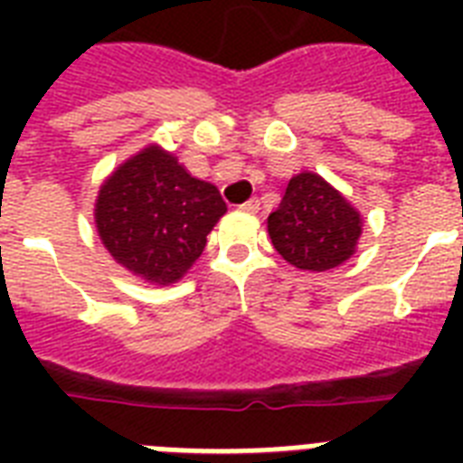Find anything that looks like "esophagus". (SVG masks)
Here are the masks:
<instances>
[{"label":"esophagus","mask_w":463,"mask_h":463,"mask_svg":"<svg viewBox=\"0 0 463 463\" xmlns=\"http://www.w3.org/2000/svg\"><path fill=\"white\" fill-rule=\"evenodd\" d=\"M240 211H245V213H257V211H260V199H250V202L240 203Z\"/></svg>","instance_id":"obj_1"}]
</instances>
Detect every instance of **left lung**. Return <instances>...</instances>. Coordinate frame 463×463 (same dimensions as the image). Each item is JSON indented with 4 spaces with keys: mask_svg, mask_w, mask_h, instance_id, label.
Listing matches in <instances>:
<instances>
[{
    "mask_svg": "<svg viewBox=\"0 0 463 463\" xmlns=\"http://www.w3.org/2000/svg\"><path fill=\"white\" fill-rule=\"evenodd\" d=\"M269 238L283 260L303 271H329L351 260L363 235V216L322 175L303 170L267 218Z\"/></svg>",
    "mask_w": 463,
    "mask_h": 463,
    "instance_id": "left-lung-1",
    "label": "left lung"
}]
</instances>
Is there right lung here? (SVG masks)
<instances>
[{"label":"right lung","mask_w":463,"mask_h":463,"mask_svg":"<svg viewBox=\"0 0 463 463\" xmlns=\"http://www.w3.org/2000/svg\"><path fill=\"white\" fill-rule=\"evenodd\" d=\"M225 211L216 184L192 177L170 151L148 144L105 177L93 216L119 267L170 286L202 257L206 235Z\"/></svg>","instance_id":"right-lung-1"}]
</instances>
